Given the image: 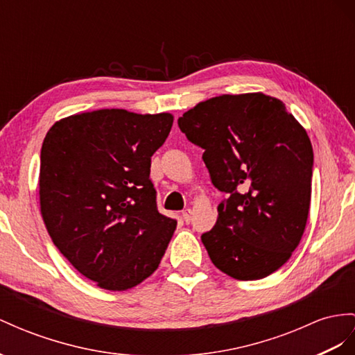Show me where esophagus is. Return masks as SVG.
<instances>
[{"label": "esophagus", "mask_w": 355, "mask_h": 355, "mask_svg": "<svg viewBox=\"0 0 355 355\" xmlns=\"http://www.w3.org/2000/svg\"><path fill=\"white\" fill-rule=\"evenodd\" d=\"M183 220L186 222V223H190V220H192V210H184L183 211Z\"/></svg>", "instance_id": "1"}]
</instances>
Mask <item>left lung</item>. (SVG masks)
Masks as SVG:
<instances>
[{"label":"left lung","mask_w":355,"mask_h":355,"mask_svg":"<svg viewBox=\"0 0 355 355\" xmlns=\"http://www.w3.org/2000/svg\"><path fill=\"white\" fill-rule=\"evenodd\" d=\"M204 150L211 183L226 195L214 228L201 235L213 264L258 280L293 255L306 228L313 150L285 103L262 93L223 94L178 118Z\"/></svg>","instance_id":"8db88e82"}]
</instances>
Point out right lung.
Masks as SVG:
<instances>
[{
  "mask_svg": "<svg viewBox=\"0 0 355 355\" xmlns=\"http://www.w3.org/2000/svg\"><path fill=\"white\" fill-rule=\"evenodd\" d=\"M171 114L98 109L53 124L40 153V211L53 244L97 286L125 291L151 276L177 220L159 213L151 156Z\"/></svg>",
  "mask_w": 355,
  "mask_h": 355,
  "instance_id": "1",
  "label": "right lung"
}]
</instances>
